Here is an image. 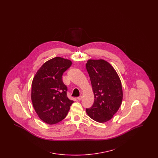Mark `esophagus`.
Listing matches in <instances>:
<instances>
[{"label":"esophagus","instance_id":"1","mask_svg":"<svg viewBox=\"0 0 158 158\" xmlns=\"http://www.w3.org/2000/svg\"><path fill=\"white\" fill-rule=\"evenodd\" d=\"M83 97V94H81V95H80V96L79 97H77V100H79V101H80L81 99H82V98Z\"/></svg>","mask_w":158,"mask_h":158}]
</instances>
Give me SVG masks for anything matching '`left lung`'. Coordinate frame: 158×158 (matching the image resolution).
Returning <instances> with one entry per match:
<instances>
[{"instance_id":"left-lung-1","label":"left lung","mask_w":158,"mask_h":158,"mask_svg":"<svg viewBox=\"0 0 158 158\" xmlns=\"http://www.w3.org/2000/svg\"><path fill=\"white\" fill-rule=\"evenodd\" d=\"M86 68L95 98L94 104L86 112L92 120L105 123L113 118L122 103L123 94L120 77L111 64L103 59H89Z\"/></svg>"}]
</instances>
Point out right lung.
Returning a JSON list of instances; mask_svg holds the SVG:
<instances>
[{"mask_svg": "<svg viewBox=\"0 0 158 158\" xmlns=\"http://www.w3.org/2000/svg\"><path fill=\"white\" fill-rule=\"evenodd\" d=\"M71 60L56 57L38 70L31 85V101L40 120L53 125L67 115L73 100L68 98L63 73L71 66Z\"/></svg>", "mask_w": 158, "mask_h": 158, "instance_id": "add662e5", "label": "right lung"}]
</instances>
